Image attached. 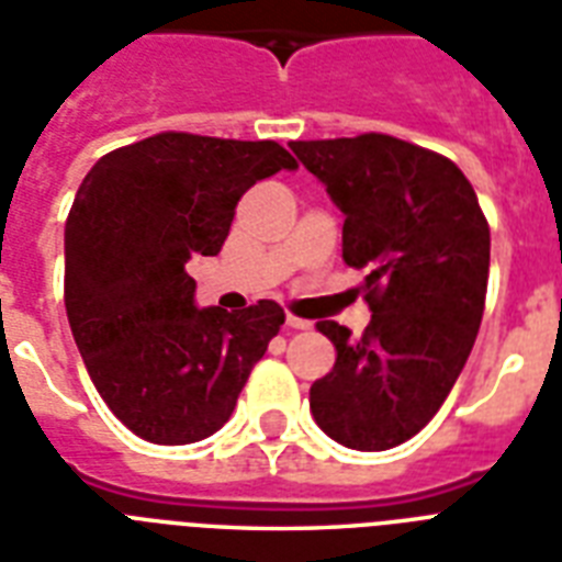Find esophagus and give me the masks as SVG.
I'll return each mask as SVG.
<instances>
[{"label":"esophagus","mask_w":562,"mask_h":562,"mask_svg":"<svg viewBox=\"0 0 562 562\" xmlns=\"http://www.w3.org/2000/svg\"><path fill=\"white\" fill-rule=\"evenodd\" d=\"M285 326H289V329H308V326H312V321H306V317L289 315L285 317Z\"/></svg>","instance_id":"1"}]
</instances>
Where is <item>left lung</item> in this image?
Wrapping results in <instances>:
<instances>
[{"label":"left lung","mask_w":562,"mask_h":562,"mask_svg":"<svg viewBox=\"0 0 562 562\" xmlns=\"http://www.w3.org/2000/svg\"><path fill=\"white\" fill-rule=\"evenodd\" d=\"M344 218V262L364 271L370 324L317 321L335 368L308 391L326 435L359 452L405 443L470 359L490 273V227L449 157L387 134L291 143Z\"/></svg>","instance_id":"8db88e82"}]
</instances>
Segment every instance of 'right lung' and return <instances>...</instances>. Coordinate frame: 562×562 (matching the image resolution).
<instances>
[{
    "instance_id": "1",
    "label": "right lung",
    "mask_w": 562,
    "mask_h": 562,
    "mask_svg": "<svg viewBox=\"0 0 562 562\" xmlns=\"http://www.w3.org/2000/svg\"><path fill=\"white\" fill-rule=\"evenodd\" d=\"M297 169L280 143L166 131L104 154L66 218L64 303L95 391L136 437L183 446L229 419L285 324L273 300L194 306L183 265L215 256L256 180Z\"/></svg>"
}]
</instances>
